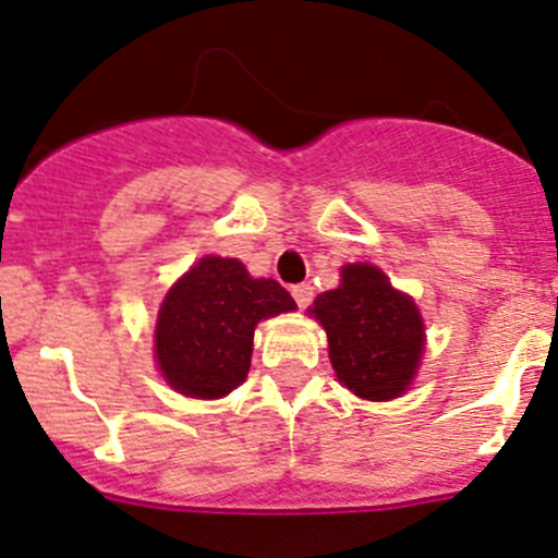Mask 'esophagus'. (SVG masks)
Segmentation results:
<instances>
[{
  "mask_svg": "<svg viewBox=\"0 0 558 558\" xmlns=\"http://www.w3.org/2000/svg\"><path fill=\"white\" fill-rule=\"evenodd\" d=\"M292 298H295L298 306L306 308L308 303H312V298H314L312 284H308V281H301V284H295V287H292Z\"/></svg>",
  "mask_w": 558,
  "mask_h": 558,
  "instance_id": "obj_1",
  "label": "esophagus"
}]
</instances>
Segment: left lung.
<instances>
[{"label": "left lung", "mask_w": 558, "mask_h": 558, "mask_svg": "<svg viewBox=\"0 0 558 558\" xmlns=\"http://www.w3.org/2000/svg\"><path fill=\"white\" fill-rule=\"evenodd\" d=\"M328 333V355L341 385L368 401L396 399L415 377L423 319L410 295L393 290L368 263L341 268V284L312 306Z\"/></svg>", "instance_id": "8db88e82"}]
</instances>
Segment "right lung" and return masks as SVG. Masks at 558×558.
Here are the masks:
<instances>
[{
  "label": "right lung",
  "instance_id": "add662e5",
  "mask_svg": "<svg viewBox=\"0 0 558 558\" xmlns=\"http://www.w3.org/2000/svg\"><path fill=\"white\" fill-rule=\"evenodd\" d=\"M292 308L277 279H252L244 263L203 257L159 308L154 350L165 379L195 399L228 396L250 372L255 325Z\"/></svg>",
  "mask_w": 558,
  "mask_h": 558
}]
</instances>
